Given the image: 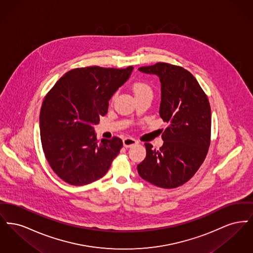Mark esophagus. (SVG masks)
I'll use <instances>...</instances> for the list:
<instances>
[{
  "instance_id": "34e87169",
  "label": "esophagus",
  "mask_w": 253,
  "mask_h": 253,
  "mask_svg": "<svg viewBox=\"0 0 253 253\" xmlns=\"http://www.w3.org/2000/svg\"><path fill=\"white\" fill-rule=\"evenodd\" d=\"M136 144H138V141L135 140L134 138H132V137H126V138L123 139V145H124L125 148H130V147H132L133 145Z\"/></svg>"
}]
</instances>
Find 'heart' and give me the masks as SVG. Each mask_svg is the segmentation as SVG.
Instances as JSON below:
<instances>
[{"instance_id": "1", "label": "heart", "mask_w": 253, "mask_h": 253, "mask_svg": "<svg viewBox=\"0 0 253 253\" xmlns=\"http://www.w3.org/2000/svg\"><path fill=\"white\" fill-rule=\"evenodd\" d=\"M132 91L134 93L135 96H142V95H151L153 96V90L151 86L145 83H136L132 85ZM118 94H115L112 96V101L116 99Z\"/></svg>"}]
</instances>
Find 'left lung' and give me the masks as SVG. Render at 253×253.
<instances>
[{
    "mask_svg": "<svg viewBox=\"0 0 253 253\" xmlns=\"http://www.w3.org/2000/svg\"><path fill=\"white\" fill-rule=\"evenodd\" d=\"M139 71L155 74L161 83L159 115L168 123L159 150L145 143L146 158L137 165L141 178L163 189L190 180L204 162L211 144V113L208 96L192 73L157 62Z\"/></svg>",
    "mask_w": 253,
    "mask_h": 253,
    "instance_id": "8db88e82",
    "label": "left lung"
}]
</instances>
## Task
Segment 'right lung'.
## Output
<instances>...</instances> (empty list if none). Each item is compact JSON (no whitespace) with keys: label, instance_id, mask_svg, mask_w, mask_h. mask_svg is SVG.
Returning <instances> with one entry per match:
<instances>
[{"label":"right lung","instance_id":"1","mask_svg":"<svg viewBox=\"0 0 253 253\" xmlns=\"http://www.w3.org/2000/svg\"><path fill=\"white\" fill-rule=\"evenodd\" d=\"M124 69L88 66L64 74L50 89L40 113L42 150L61 180L83 186L101 178L123 143L96 140L94 125L107 114L109 100L131 76Z\"/></svg>","mask_w":253,"mask_h":253}]
</instances>
